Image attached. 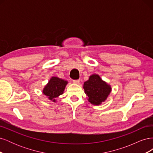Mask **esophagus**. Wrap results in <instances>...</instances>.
Masks as SVG:
<instances>
[{"label":"esophagus","mask_w":153,"mask_h":153,"mask_svg":"<svg viewBox=\"0 0 153 153\" xmlns=\"http://www.w3.org/2000/svg\"><path fill=\"white\" fill-rule=\"evenodd\" d=\"M73 82L74 84H79L80 82V80H73Z\"/></svg>","instance_id":"esophagus-1"}]
</instances>
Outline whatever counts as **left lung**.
Segmentation results:
<instances>
[{
	"label": "left lung",
	"mask_w": 153,
	"mask_h": 153,
	"mask_svg": "<svg viewBox=\"0 0 153 153\" xmlns=\"http://www.w3.org/2000/svg\"><path fill=\"white\" fill-rule=\"evenodd\" d=\"M83 88L88 96L87 100L93 105H100L107 99L112 91V87L101 79L98 74H92L84 83Z\"/></svg>",
	"instance_id": "left-lung-1"
}]
</instances>
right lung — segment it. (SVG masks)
Listing matches in <instances>:
<instances>
[{"label":"right lung","mask_w":153,"mask_h":153,"mask_svg":"<svg viewBox=\"0 0 153 153\" xmlns=\"http://www.w3.org/2000/svg\"><path fill=\"white\" fill-rule=\"evenodd\" d=\"M68 82L57 76H52L43 89V94L47 97L49 100L56 102L57 98L64 93V89Z\"/></svg>","instance_id":"obj_1"}]
</instances>
